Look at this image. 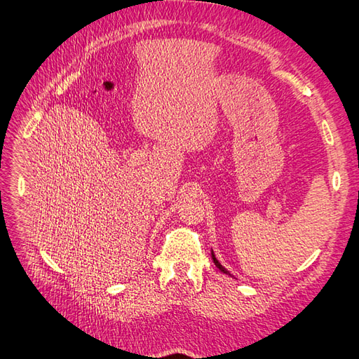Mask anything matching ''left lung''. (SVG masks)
<instances>
[{"label":"left lung","instance_id":"1","mask_svg":"<svg viewBox=\"0 0 359 359\" xmlns=\"http://www.w3.org/2000/svg\"><path fill=\"white\" fill-rule=\"evenodd\" d=\"M211 257H212V261H215L216 266H217V269H219L220 271H222V273H225V274H228V276H231V273H230V271H228V270L225 269V266H224L222 264H220V262L217 261V257H216V255H215V251H212V250H211Z\"/></svg>","mask_w":359,"mask_h":359}]
</instances>
